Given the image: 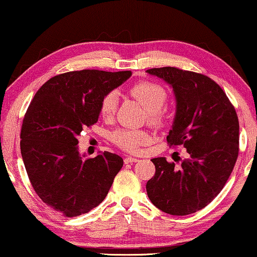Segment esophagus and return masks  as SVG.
Listing matches in <instances>:
<instances>
[{"label": "esophagus", "instance_id": "1", "mask_svg": "<svg viewBox=\"0 0 257 257\" xmlns=\"http://www.w3.org/2000/svg\"><path fill=\"white\" fill-rule=\"evenodd\" d=\"M138 159L137 158H133V157H126L124 159V163L125 164H132V163H137Z\"/></svg>", "mask_w": 257, "mask_h": 257}]
</instances>
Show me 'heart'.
<instances>
[{"label":"heart","instance_id":"heart-1","mask_svg":"<svg viewBox=\"0 0 257 257\" xmlns=\"http://www.w3.org/2000/svg\"><path fill=\"white\" fill-rule=\"evenodd\" d=\"M130 94L136 98L147 111L149 121L154 126H163L168 119V112L163 107L168 99L166 89L151 80H143L130 87ZM118 105V96L110 91L101 97L99 103L100 115L110 118L114 114ZM110 138L114 145L128 153H137L143 146L151 143V136L143 130L119 128L111 133Z\"/></svg>","mask_w":257,"mask_h":257}]
</instances>
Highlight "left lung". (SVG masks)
Here are the masks:
<instances>
[{"instance_id":"obj_1","label":"left lung","mask_w":257,"mask_h":257,"mask_svg":"<svg viewBox=\"0 0 257 257\" xmlns=\"http://www.w3.org/2000/svg\"><path fill=\"white\" fill-rule=\"evenodd\" d=\"M171 84L177 115L167 136L172 147L189 154L181 167L154 158L156 173L146 184L154 206L171 215H188L213 201L222 191L238 156V118L219 84L202 73L173 66L147 70Z\"/></svg>"}]
</instances>
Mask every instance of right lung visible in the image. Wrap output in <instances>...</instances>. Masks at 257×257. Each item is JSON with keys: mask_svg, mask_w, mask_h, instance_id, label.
<instances>
[{"mask_svg": "<svg viewBox=\"0 0 257 257\" xmlns=\"http://www.w3.org/2000/svg\"><path fill=\"white\" fill-rule=\"evenodd\" d=\"M131 71H70L40 87L21 128V154L34 191L64 216L90 212L105 199L122 158L106 152L82 159L77 137L99 118L101 97Z\"/></svg>", "mask_w": 257, "mask_h": 257, "instance_id": "1", "label": "right lung"}]
</instances>
